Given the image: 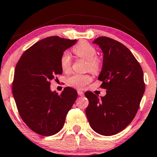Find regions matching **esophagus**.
I'll return each mask as SVG.
<instances>
[{
    "label": "esophagus",
    "instance_id": "obj_1",
    "mask_svg": "<svg viewBox=\"0 0 157 157\" xmlns=\"http://www.w3.org/2000/svg\"><path fill=\"white\" fill-rule=\"evenodd\" d=\"M77 93H78V95L80 96H83V95H84V93L80 90H77Z\"/></svg>",
    "mask_w": 157,
    "mask_h": 157
}]
</instances>
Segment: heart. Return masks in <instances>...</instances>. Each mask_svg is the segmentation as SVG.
I'll return each mask as SVG.
<instances>
[{
	"instance_id": "obj_1",
	"label": "heart",
	"mask_w": 157,
	"mask_h": 157,
	"mask_svg": "<svg viewBox=\"0 0 157 157\" xmlns=\"http://www.w3.org/2000/svg\"><path fill=\"white\" fill-rule=\"evenodd\" d=\"M72 51L77 57L87 60V69L93 73H98L102 67V59L98 57L97 49L95 47L86 41H82L73 48ZM72 59L68 52H64L60 57V66L64 72L70 70ZM92 81L89 75L75 74L67 80L70 86L77 89H82Z\"/></svg>"
}]
</instances>
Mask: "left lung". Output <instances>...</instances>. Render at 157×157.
<instances>
[{
  "instance_id": "8db88e82",
  "label": "left lung",
  "mask_w": 157,
  "mask_h": 157,
  "mask_svg": "<svg viewBox=\"0 0 157 157\" xmlns=\"http://www.w3.org/2000/svg\"><path fill=\"white\" fill-rule=\"evenodd\" d=\"M103 54L102 70L98 80L106 89L99 96L90 91L85 113L90 126L103 136H112L126 128L134 118L145 91L141 65L130 50L123 44L105 36L93 41Z\"/></svg>"
}]
</instances>
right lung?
<instances>
[{
  "instance_id": "right-lung-1",
  "label": "right lung",
  "mask_w": 157,
  "mask_h": 157,
  "mask_svg": "<svg viewBox=\"0 0 157 157\" xmlns=\"http://www.w3.org/2000/svg\"><path fill=\"white\" fill-rule=\"evenodd\" d=\"M76 39L49 36L26 50L16 66L12 89L17 109L28 127L48 136L59 132L77 93L67 87L59 95L50 89V81L62 75V54L77 42Z\"/></svg>"
}]
</instances>
